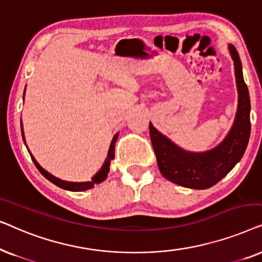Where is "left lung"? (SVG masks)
Wrapping results in <instances>:
<instances>
[{
    "mask_svg": "<svg viewBox=\"0 0 262 262\" xmlns=\"http://www.w3.org/2000/svg\"><path fill=\"white\" fill-rule=\"evenodd\" d=\"M229 50L235 64L238 107L235 123L227 138L220 145L206 152L184 151L149 124L150 139L161 174L184 187L205 189L216 185L242 159L248 145L250 136L249 93L243 80L242 64L237 50L234 45H229Z\"/></svg>",
    "mask_w": 262,
    "mask_h": 262,
    "instance_id": "left-lung-1",
    "label": "left lung"
}]
</instances>
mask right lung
Returning <instances> with one entry per match:
<instances>
[{
  "instance_id": "obj_1",
  "label": "right lung",
  "mask_w": 262,
  "mask_h": 262,
  "mask_svg": "<svg viewBox=\"0 0 262 262\" xmlns=\"http://www.w3.org/2000/svg\"><path fill=\"white\" fill-rule=\"evenodd\" d=\"M25 95V94H24ZM21 134H23V138H24V132L21 130ZM117 138H118V134L114 135V137L112 139V142H111V145H110V150H108V154H107V160L105 164H103L101 169L98 174L95 175L94 178H93L92 181H87V182H68V181H63L60 180V179H57L51 175L48 171L42 169V168L39 166L37 161L34 160V157L31 155V159L33 161V163L35 164V167L38 168V170L40 171V173L44 175V177L48 179L49 181H51L52 184H55L58 186L60 188H64V189H68V191H74V192H80V191H85V189H89V188H93L94 187L95 184H99V182H102L105 179L107 178V173H108L110 170V161L114 159V145H116V142H117ZM25 139V138H24Z\"/></svg>"
}]
</instances>
